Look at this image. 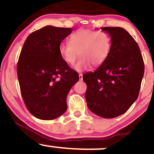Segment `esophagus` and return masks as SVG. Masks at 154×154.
<instances>
[{"mask_svg":"<svg viewBox=\"0 0 154 154\" xmlns=\"http://www.w3.org/2000/svg\"><path fill=\"white\" fill-rule=\"evenodd\" d=\"M79 80H83V74H79Z\"/></svg>","mask_w":154,"mask_h":154,"instance_id":"obj_1","label":"esophagus"}]
</instances>
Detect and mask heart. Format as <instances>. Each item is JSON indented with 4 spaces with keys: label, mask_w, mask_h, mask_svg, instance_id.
I'll return each instance as SVG.
<instances>
[{
    "label": "heart",
    "mask_w": 154,
    "mask_h": 154,
    "mask_svg": "<svg viewBox=\"0 0 154 154\" xmlns=\"http://www.w3.org/2000/svg\"><path fill=\"white\" fill-rule=\"evenodd\" d=\"M112 45V37L108 32L80 29L70 35L69 42L60 43L59 53L65 63L72 66L80 52L81 57L74 68L77 71H82L91 64L94 66L103 64L109 56Z\"/></svg>",
    "instance_id": "b5f03b06"
}]
</instances>
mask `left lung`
Segmentation results:
<instances>
[{
  "label": "left lung",
  "instance_id": "1",
  "mask_svg": "<svg viewBox=\"0 0 154 154\" xmlns=\"http://www.w3.org/2000/svg\"><path fill=\"white\" fill-rule=\"evenodd\" d=\"M112 37V50L106 61L94 72L83 75L86 83L87 106L104 119L124 114L136 101L144 66L138 44L122 27H101Z\"/></svg>",
  "mask_w": 154,
  "mask_h": 154
}]
</instances>
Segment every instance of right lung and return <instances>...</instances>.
I'll list each match as a JSON object with an SVG mask.
<instances>
[{
    "instance_id": "right-lung-1",
    "label": "right lung",
    "mask_w": 154,
    "mask_h": 154,
    "mask_svg": "<svg viewBox=\"0 0 154 154\" xmlns=\"http://www.w3.org/2000/svg\"><path fill=\"white\" fill-rule=\"evenodd\" d=\"M72 29L46 26L30 33L17 64L21 96L29 112L52 120L67 110L66 97L78 73L63 61L59 45Z\"/></svg>"
}]
</instances>
